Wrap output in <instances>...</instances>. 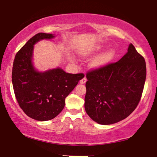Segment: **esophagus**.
Returning a JSON list of instances; mask_svg holds the SVG:
<instances>
[{"label":"esophagus","mask_w":157,"mask_h":157,"mask_svg":"<svg viewBox=\"0 0 157 157\" xmlns=\"http://www.w3.org/2000/svg\"><path fill=\"white\" fill-rule=\"evenodd\" d=\"M86 81H87V78H86V77H83L82 78L81 81H80V83H81V84H85V82H86Z\"/></svg>","instance_id":"1"}]
</instances>
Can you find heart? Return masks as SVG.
Segmentation results:
<instances>
[{
    "mask_svg": "<svg viewBox=\"0 0 157 157\" xmlns=\"http://www.w3.org/2000/svg\"><path fill=\"white\" fill-rule=\"evenodd\" d=\"M101 48H102L100 46L95 47L94 48H89L82 51L81 52V55L82 56L90 55L91 54H93V53H95L97 51H100ZM115 56H116V53H115L113 50H109V51L98 56L97 57L91 61L90 63V66L94 69L101 68V67L107 66L108 64L111 63L115 58Z\"/></svg>",
    "mask_w": 157,
    "mask_h": 157,
    "instance_id": "obj_1",
    "label": "heart"
}]
</instances>
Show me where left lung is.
<instances>
[{"label": "left lung", "mask_w": 157, "mask_h": 157, "mask_svg": "<svg viewBox=\"0 0 157 157\" xmlns=\"http://www.w3.org/2000/svg\"><path fill=\"white\" fill-rule=\"evenodd\" d=\"M86 77V113L100 124H112L131 115L140 102L146 78V61L131 44L121 59L89 71Z\"/></svg>", "instance_id": "1"}]
</instances>
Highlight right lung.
<instances>
[{
    "instance_id": "obj_1",
    "label": "right lung",
    "mask_w": 157,
    "mask_h": 157,
    "mask_svg": "<svg viewBox=\"0 0 157 157\" xmlns=\"http://www.w3.org/2000/svg\"><path fill=\"white\" fill-rule=\"evenodd\" d=\"M52 34L34 35L16 53L13 64L12 83L15 96L26 115L38 121L55 118L63 110L69 95L82 74L66 73L58 67L39 72L32 63L33 45L41 40L52 39Z\"/></svg>"
}]
</instances>
